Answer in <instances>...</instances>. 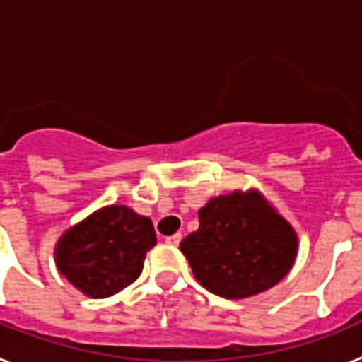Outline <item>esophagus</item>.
Wrapping results in <instances>:
<instances>
[{
  "mask_svg": "<svg viewBox=\"0 0 362 362\" xmlns=\"http://www.w3.org/2000/svg\"><path fill=\"white\" fill-rule=\"evenodd\" d=\"M181 239H183V235H181V233H174V235H170V238H166L165 243L170 246H177L179 243H181Z\"/></svg>",
  "mask_w": 362,
  "mask_h": 362,
  "instance_id": "esophagus-1",
  "label": "esophagus"
}]
</instances>
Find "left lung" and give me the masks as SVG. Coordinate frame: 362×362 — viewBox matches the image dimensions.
<instances>
[{
  "label": "left lung",
  "instance_id": "obj_1",
  "mask_svg": "<svg viewBox=\"0 0 362 362\" xmlns=\"http://www.w3.org/2000/svg\"><path fill=\"white\" fill-rule=\"evenodd\" d=\"M179 250L196 279L225 299H245L276 286L293 267L297 235L261 192L212 197L199 210V228Z\"/></svg>",
  "mask_w": 362,
  "mask_h": 362
}]
</instances>
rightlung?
Masks as SVG:
<instances>
[{
	"label": "right lung",
	"mask_w": 362,
	"mask_h": 362,
	"mask_svg": "<svg viewBox=\"0 0 362 362\" xmlns=\"http://www.w3.org/2000/svg\"><path fill=\"white\" fill-rule=\"evenodd\" d=\"M152 221L124 204H110L74 225L56 245V264L70 284L92 299L121 292L141 276L156 245Z\"/></svg>",
	"instance_id": "1"
}]
</instances>
